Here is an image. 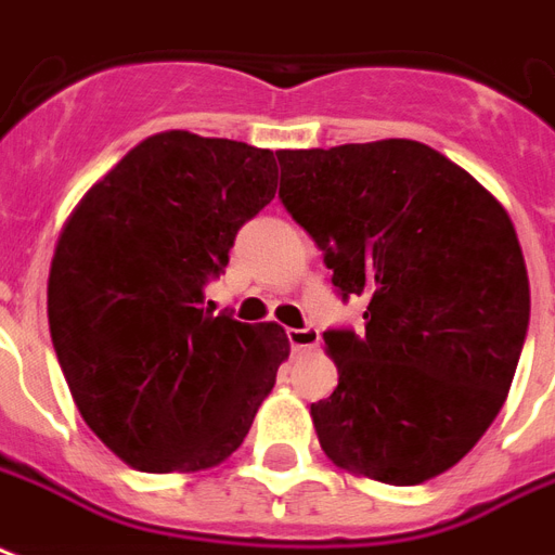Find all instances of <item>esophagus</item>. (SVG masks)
Returning a JSON list of instances; mask_svg holds the SVG:
<instances>
[{"label":"esophagus","mask_w":555,"mask_h":555,"mask_svg":"<svg viewBox=\"0 0 555 555\" xmlns=\"http://www.w3.org/2000/svg\"><path fill=\"white\" fill-rule=\"evenodd\" d=\"M287 340L294 349H314L320 344V328L317 325H306V328H291Z\"/></svg>","instance_id":"34e87169"}]
</instances>
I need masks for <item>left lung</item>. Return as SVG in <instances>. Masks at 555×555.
Segmentation results:
<instances>
[{
    "label": "left lung",
    "mask_w": 555,
    "mask_h": 555,
    "mask_svg": "<svg viewBox=\"0 0 555 555\" xmlns=\"http://www.w3.org/2000/svg\"><path fill=\"white\" fill-rule=\"evenodd\" d=\"M279 201L323 249L366 332L323 334L337 390L311 404L334 465L416 486L463 460L501 413L530 325L503 206L410 139L279 151Z\"/></svg>",
    "instance_id": "left-lung-1"
}]
</instances>
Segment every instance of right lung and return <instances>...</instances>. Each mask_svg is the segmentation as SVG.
<instances>
[{
	"instance_id": "add662e5",
	"label": "right lung",
	"mask_w": 555,
	"mask_h": 555,
	"mask_svg": "<svg viewBox=\"0 0 555 555\" xmlns=\"http://www.w3.org/2000/svg\"><path fill=\"white\" fill-rule=\"evenodd\" d=\"M273 194V151L168 130L133 147L63 227L49 273L57 363L92 434L139 472L227 460L276 384L285 332L201 308Z\"/></svg>"
}]
</instances>
